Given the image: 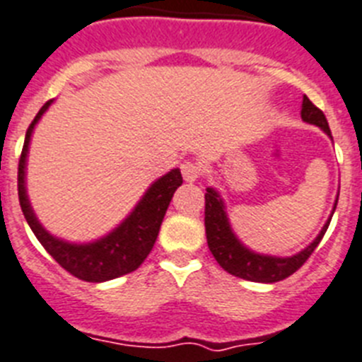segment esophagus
I'll return each mask as SVG.
<instances>
[{
  "label": "esophagus",
  "instance_id": "esophagus-1",
  "mask_svg": "<svg viewBox=\"0 0 362 362\" xmlns=\"http://www.w3.org/2000/svg\"><path fill=\"white\" fill-rule=\"evenodd\" d=\"M180 169H182V176H184V180H187V182H195L197 178L202 175V167L199 165L197 161L186 160L180 165Z\"/></svg>",
  "mask_w": 362,
  "mask_h": 362
}]
</instances>
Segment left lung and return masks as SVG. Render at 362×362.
<instances>
[{"label":"left lung","mask_w":362,"mask_h":362,"mask_svg":"<svg viewBox=\"0 0 362 362\" xmlns=\"http://www.w3.org/2000/svg\"><path fill=\"white\" fill-rule=\"evenodd\" d=\"M301 119L308 124L318 126L320 130H324L331 137V130H329L324 111L318 110L307 96H303ZM204 201H206L204 227H206V240L211 255L225 272H228L234 277L252 281V283H279V281H283V279L290 277L292 273L298 272L299 267L307 262V258L313 255L314 249L318 247V243L322 242L329 223H331V217H329L324 228L316 236V240L310 245H307L303 251H299L298 255L284 258L269 257V255H260V252L251 251L238 240L236 234L232 232L230 223H228L225 202H223V199L214 187H206ZM337 202H339V197H337ZM334 208H337V204H334Z\"/></svg>","instance_id":"left-lung-1"}]
</instances>
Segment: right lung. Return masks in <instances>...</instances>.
<instances>
[{
    "label": "right lung",
    "instance_id": "obj_1",
    "mask_svg": "<svg viewBox=\"0 0 362 362\" xmlns=\"http://www.w3.org/2000/svg\"><path fill=\"white\" fill-rule=\"evenodd\" d=\"M54 100H49L40 107L33 122L29 124L25 141H23L22 156L18 163V199L25 221L31 227L42 247L54 257L55 262L64 267L70 275L87 281V283H104L120 275L135 272L145 262L148 252L152 251L160 232L161 221L165 216L169 202L175 191L182 186L180 169H173L167 175L152 184L146 193L141 197L137 206L120 223L119 227L90 243H70L52 236L46 228L38 223L31 202L25 191V160H28L29 141L33 135L35 124L46 113Z\"/></svg>",
    "mask_w": 362,
    "mask_h": 362
}]
</instances>
